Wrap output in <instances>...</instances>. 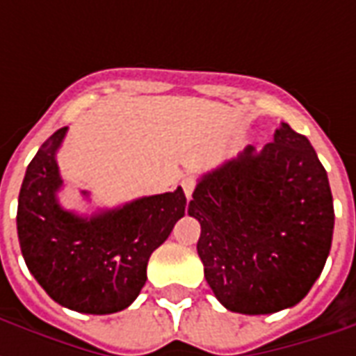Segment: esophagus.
Listing matches in <instances>:
<instances>
[{"label":"esophagus","instance_id":"esophagus-1","mask_svg":"<svg viewBox=\"0 0 356 356\" xmlns=\"http://www.w3.org/2000/svg\"><path fill=\"white\" fill-rule=\"evenodd\" d=\"M181 186H183V191H185L186 198L191 200V198H193L194 188H196V181H194L193 177H185L183 181H181Z\"/></svg>","mask_w":356,"mask_h":356}]
</instances>
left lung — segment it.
Instances as JSON below:
<instances>
[{"instance_id":"obj_1","label":"left lung","mask_w":356,"mask_h":356,"mask_svg":"<svg viewBox=\"0 0 356 356\" xmlns=\"http://www.w3.org/2000/svg\"><path fill=\"white\" fill-rule=\"evenodd\" d=\"M204 276L229 311L268 314L305 298L334 232L328 175L305 135L288 124L261 152L248 147L194 188Z\"/></svg>"}]
</instances>
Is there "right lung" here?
<instances>
[{
    "label": "right lung",
    "mask_w": 356,
    "mask_h": 356,
    "mask_svg": "<svg viewBox=\"0 0 356 356\" xmlns=\"http://www.w3.org/2000/svg\"><path fill=\"white\" fill-rule=\"evenodd\" d=\"M66 127L43 143L28 163L19 194L17 231L24 261L43 290L78 313H118L133 303L147 282L148 257L185 216L186 196L140 198L91 219L60 208L55 162Z\"/></svg>",
    "instance_id": "obj_1"
}]
</instances>
